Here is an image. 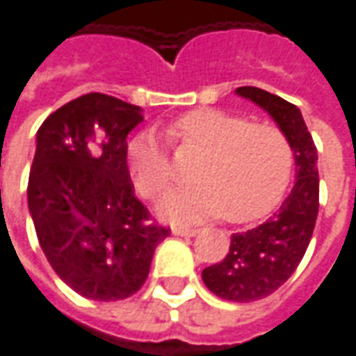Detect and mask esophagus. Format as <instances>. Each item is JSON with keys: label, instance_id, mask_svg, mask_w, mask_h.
Instances as JSON below:
<instances>
[{"label": "esophagus", "instance_id": "obj_1", "mask_svg": "<svg viewBox=\"0 0 356 356\" xmlns=\"http://www.w3.org/2000/svg\"><path fill=\"white\" fill-rule=\"evenodd\" d=\"M173 234H175V236H185V238H193V236H197L198 229L185 228V226H175V228H173Z\"/></svg>", "mask_w": 356, "mask_h": 356}]
</instances>
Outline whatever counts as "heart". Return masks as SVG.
Here are the masks:
<instances>
[{"instance_id": "obj_1", "label": "heart", "mask_w": 356, "mask_h": 356, "mask_svg": "<svg viewBox=\"0 0 356 356\" xmlns=\"http://www.w3.org/2000/svg\"><path fill=\"white\" fill-rule=\"evenodd\" d=\"M169 142L185 156H197L191 169L193 187L175 191L159 202L171 222L220 216L248 222L267 214L289 187L294 149L275 124L220 108H195L169 127ZM128 169L138 193L161 197L173 183V169L156 138L142 134L128 144Z\"/></svg>"}]
</instances>
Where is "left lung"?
<instances>
[{"instance_id":"8db88e82","label":"left lung","mask_w":356,"mask_h":356,"mask_svg":"<svg viewBox=\"0 0 356 356\" xmlns=\"http://www.w3.org/2000/svg\"><path fill=\"white\" fill-rule=\"evenodd\" d=\"M236 93L275 118L289 136L296 161V183L279 212L257 228L234 234L228 255L202 270L204 284L216 296L253 302L282 286L310 245L320 210L318 149L296 105L259 87H238Z\"/></svg>"}]
</instances>
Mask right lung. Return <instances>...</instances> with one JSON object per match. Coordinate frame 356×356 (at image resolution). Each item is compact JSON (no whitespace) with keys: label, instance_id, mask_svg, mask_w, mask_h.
<instances>
[{"label":"right lung","instance_id":"obj_1","mask_svg":"<svg viewBox=\"0 0 356 356\" xmlns=\"http://www.w3.org/2000/svg\"><path fill=\"white\" fill-rule=\"evenodd\" d=\"M142 108L87 93L54 111L36 132L29 210L50 267L89 300H124L146 282L171 229L134 195L127 136Z\"/></svg>","mask_w":356,"mask_h":356}]
</instances>
